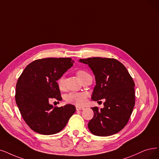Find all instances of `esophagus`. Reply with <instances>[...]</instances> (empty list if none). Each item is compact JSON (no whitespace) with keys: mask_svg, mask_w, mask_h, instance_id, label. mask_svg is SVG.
<instances>
[{"mask_svg":"<svg viewBox=\"0 0 159 159\" xmlns=\"http://www.w3.org/2000/svg\"><path fill=\"white\" fill-rule=\"evenodd\" d=\"M75 108H76V110H84V107H81V106H75Z\"/></svg>","mask_w":159,"mask_h":159,"instance_id":"obj_1","label":"esophagus"}]
</instances>
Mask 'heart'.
<instances>
[{
	"mask_svg": "<svg viewBox=\"0 0 159 159\" xmlns=\"http://www.w3.org/2000/svg\"><path fill=\"white\" fill-rule=\"evenodd\" d=\"M77 75L79 78L81 80H83L86 75L89 74L84 70H78ZM59 88L61 90H63L65 88V78L64 76H61L57 81ZM87 93L84 92H71L66 94L65 97V100L68 103L73 104L76 106L84 105L87 100Z\"/></svg>",
	"mask_w": 159,
	"mask_h": 159,
	"instance_id": "b5f03b06",
	"label": "heart"
}]
</instances>
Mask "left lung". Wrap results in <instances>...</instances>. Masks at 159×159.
<instances>
[{
    "mask_svg": "<svg viewBox=\"0 0 159 159\" xmlns=\"http://www.w3.org/2000/svg\"><path fill=\"white\" fill-rule=\"evenodd\" d=\"M93 71L96 85L91 99H105L104 107H91L94 116L88 123L93 134L108 136L127 124L135 104L134 82L125 66L115 59L93 57L80 59Z\"/></svg>",
    "mask_w": 159,
    "mask_h": 159,
    "instance_id": "8db88e82",
    "label": "left lung"
}]
</instances>
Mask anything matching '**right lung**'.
Here are the masks:
<instances>
[{
    "label": "right lung",
    "instance_id": "obj_1",
    "mask_svg": "<svg viewBox=\"0 0 159 159\" xmlns=\"http://www.w3.org/2000/svg\"><path fill=\"white\" fill-rule=\"evenodd\" d=\"M74 62L71 58L38 59L27 65L19 78L16 104L25 123L34 132L43 135L58 133L75 113L74 105L58 107L49 103L51 98L62 100L57 81Z\"/></svg>",
    "mask_w": 159,
    "mask_h": 159
}]
</instances>
